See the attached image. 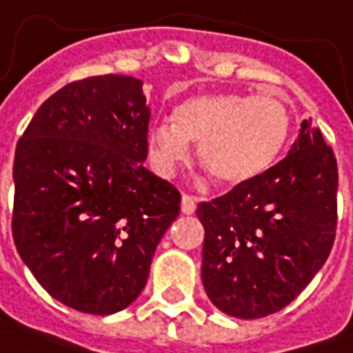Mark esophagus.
Here are the masks:
<instances>
[{
    "mask_svg": "<svg viewBox=\"0 0 353 353\" xmlns=\"http://www.w3.org/2000/svg\"><path fill=\"white\" fill-rule=\"evenodd\" d=\"M196 205H198L196 198L188 196V194H183V198H181V212H183V214H194V212H196Z\"/></svg>",
    "mask_w": 353,
    "mask_h": 353,
    "instance_id": "esophagus-1",
    "label": "esophagus"
}]
</instances>
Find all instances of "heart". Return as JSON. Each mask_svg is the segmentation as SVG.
<instances>
[{"label":"heart","mask_w":353,"mask_h":353,"mask_svg":"<svg viewBox=\"0 0 353 353\" xmlns=\"http://www.w3.org/2000/svg\"><path fill=\"white\" fill-rule=\"evenodd\" d=\"M290 110L271 93H214L188 99L172 122L146 133V148L161 176H174L199 144V161L220 185L251 181L273 165L290 135Z\"/></svg>","instance_id":"1"}]
</instances>
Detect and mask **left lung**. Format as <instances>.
Returning <instances> with one entry per match:
<instances>
[{
  "label": "left lung",
  "instance_id": "1",
  "mask_svg": "<svg viewBox=\"0 0 353 353\" xmlns=\"http://www.w3.org/2000/svg\"><path fill=\"white\" fill-rule=\"evenodd\" d=\"M337 161L312 121L284 159L229 194L199 203L201 280L210 302L236 319L280 312L330 256L337 225Z\"/></svg>",
  "mask_w": 353,
  "mask_h": 353
}]
</instances>
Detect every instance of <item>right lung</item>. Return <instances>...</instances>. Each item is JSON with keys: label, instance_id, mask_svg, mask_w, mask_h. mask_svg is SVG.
<instances>
[{"label": "right lung", "instance_id": "1", "mask_svg": "<svg viewBox=\"0 0 353 353\" xmlns=\"http://www.w3.org/2000/svg\"><path fill=\"white\" fill-rule=\"evenodd\" d=\"M143 80L101 74L47 99L14 155L12 236L41 288L77 312L112 315L146 285L181 194L144 168Z\"/></svg>", "mask_w": 353, "mask_h": 353}]
</instances>
